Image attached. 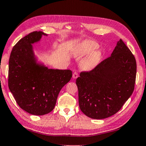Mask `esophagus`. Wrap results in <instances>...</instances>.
Wrapping results in <instances>:
<instances>
[{
	"instance_id": "obj_1",
	"label": "esophagus",
	"mask_w": 146,
	"mask_h": 146,
	"mask_svg": "<svg viewBox=\"0 0 146 146\" xmlns=\"http://www.w3.org/2000/svg\"><path fill=\"white\" fill-rule=\"evenodd\" d=\"M78 76V73L77 72H75L73 74V78H76Z\"/></svg>"
}]
</instances>
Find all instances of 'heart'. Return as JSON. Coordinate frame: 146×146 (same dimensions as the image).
Segmentation results:
<instances>
[{
	"label": "heart",
	"instance_id": "1",
	"mask_svg": "<svg viewBox=\"0 0 146 146\" xmlns=\"http://www.w3.org/2000/svg\"><path fill=\"white\" fill-rule=\"evenodd\" d=\"M98 43L91 40L82 42L79 46L77 51L76 52V54L79 56H84V55H86L93 52L87 57L82 63V66L85 69L91 70V69L94 68L99 63L101 57H102V53L99 50L94 51L98 48Z\"/></svg>",
	"mask_w": 146,
	"mask_h": 146
}]
</instances>
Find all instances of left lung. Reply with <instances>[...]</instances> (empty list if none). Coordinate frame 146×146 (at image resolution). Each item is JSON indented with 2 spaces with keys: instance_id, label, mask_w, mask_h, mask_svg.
I'll return each mask as SVG.
<instances>
[{
  "instance_id": "8db88e82",
  "label": "left lung",
  "mask_w": 146,
  "mask_h": 146,
  "mask_svg": "<svg viewBox=\"0 0 146 146\" xmlns=\"http://www.w3.org/2000/svg\"><path fill=\"white\" fill-rule=\"evenodd\" d=\"M136 73L135 58L120 39L110 57L76 80L82 112L96 119L114 115L133 93Z\"/></svg>"
}]
</instances>
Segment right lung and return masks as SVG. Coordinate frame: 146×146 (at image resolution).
<instances>
[{"label": "right lung", "instance_id": "right-lung-1", "mask_svg": "<svg viewBox=\"0 0 146 146\" xmlns=\"http://www.w3.org/2000/svg\"><path fill=\"white\" fill-rule=\"evenodd\" d=\"M41 31H34L13 46L9 60L8 87L19 107L33 115L46 114L54 109L63 86L71 80L70 70H53L37 65L32 44Z\"/></svg>", "mask_w": 146, "mask_h": 146}]
</instances>
